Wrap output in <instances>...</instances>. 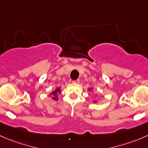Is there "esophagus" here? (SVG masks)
Listing matches in <instances>:
<instances>
[{
    "label": "esophagus",
    "instance_id": "34e87169",
    "mask_svg": "<svg viewBox=\"0 0 148 148\" xmlns=\"http://www.w3.org/2000/svg\"><path fill=\"white\" fill-rule=\"evenodd\" d=\"M79 83H80V80H79V79H77V80H73V83H74V84H78Z\"/></svg>",
    "mask_w": 148,
    "mask_h": 148
}]
</instances>
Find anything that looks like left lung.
Instances as JSON below:
<instances>
[{
  "label": "left lung",
  "instance_id": "1",
  "mask_svg": "<svg viewBox=\"0 0 148 148\" xmlns=\"http://www.w3.org/2000/svg\"><path fill=\"white\" fill-rule=\"evenodd\" d=\"M88 90H89V91H92V89L91 88H88ZM93 103H97V101H93Z\"/></svg>",
  "mask_w": 148,
  "mask_h": 148
}]
</instances>
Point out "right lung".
<instances>
[{"label":"right lung","instance_id":"obj_1","mask_svg":"<svg viewBox=\"0 0 148 148\" xmlns=\"http://www.w3.org/2000/svg\"><path fill=\"white\" fill-rule=\"evenodd\" d=\"M61 92V90H60V88H57L55 90L52 91L51 92H50L49 95L52 96V99L55 100H58V94L60 93Z\"/></svg>","mask_w":148,"mask_h":148}]
</instances>
